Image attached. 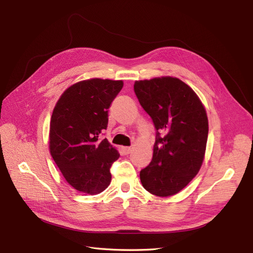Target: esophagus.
Returning <instances> with one entry per match:
<instances>
[{
  "instance_id": "esophagus-1",
  "label": "esophagus",
  "mask_w": 253,
  "mask_h": 253,
  "mask_svg": "<svg viewBox=\"0 0 253 253\" xmlns=\"http://www.w3.org/2000/svg\"><path fill=\"white\" fill-rule=\"evenodd\" d=\"M131 151H132V148H131V147H125V148H124V153H125L126 155L129 154V153H131Z\"/></svg>"
}]
</instances>
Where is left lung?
Returning a JSON list of instances; mask_svg holds the SVG:
<instances>
[{"label":"left lung","instance_id":"obj_1","mask_svg":"<svg viewBox=\"0 0 253 253\" xmlns=\"http://www.w3.org/2000/svg\"><path fill=\"white\" fill-rule=\"evenodd\" d=\"M134 91L156 129L141 183L156 196L174 195L201 169L209 131L206 110L194 90L177 78L136 81Z\"/></svg>","mask_w":253,"mask_h":253}]
</instances>
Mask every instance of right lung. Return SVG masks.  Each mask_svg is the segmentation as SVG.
Wrapping results in <instances>:
<instances>
[{"label": "right lung", "instance_id": "1", "mask_svg": "<svg viewBox=\"0 0 253 253\" xmlns=\"http://www.w3.org/2000/svg\"><path fill=\"white\" fill-rule=\"evenodd\" d=\"M124 82L90 79L68 87L53 109L49 150L66 181L80 192L98 194L109 187L111 167L119 153L100 135L109 109Z\"/></svg>", "mask_w": 253, "mask_h": 253}]
</instances>
